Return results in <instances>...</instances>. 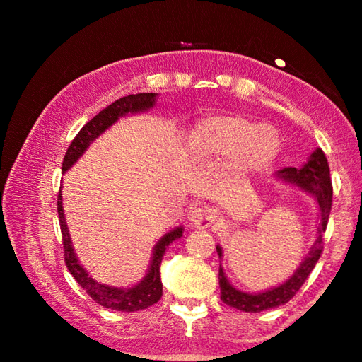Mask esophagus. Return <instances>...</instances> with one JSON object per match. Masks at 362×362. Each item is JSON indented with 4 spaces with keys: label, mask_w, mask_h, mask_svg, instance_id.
I'll use <instances>...</instances> for the list:
<instances>
[{
    "label": "esophagus",
    "mask_w": 362,
    "mask_h": 362,
    "mask_svg": "<svg viewBox=\"0 0 362 362\" xmlns=\"http://www.w3.org/2000/svg\"><path fill=\"white\" fill-rule=\"evenodd\" d=\"M189 226L193 228H207L214 222V212L207 207H193L192 212L188 214Z\"/></svg>",
    "instance_id": "1"
}]
</instances>
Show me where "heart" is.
I'll return each mask as SVG.
<instances>
[{"mask_svg":"<svg viewBox=\"0 0 362 362\" xmlns=\"http://www.w3.org/2000/svg\"><path fill=\"white\" fill-rule=\"evenodd\" d=\"M193 144L209 156L230 155V173L241 179L268 168L279 150V139L273 127L257 126L238 115L212 116L199 122L193 132Z\"/></svg>","mask_w":362,"mask_h":362,"instance_id":"obj_1","label":"heart"}]
</instances>
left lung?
I'll list each match as a JSON object with an SVG mask.
<instances>
[{
    "label": "left lung",
    "mask_w": 362,
    "mask_h": 362,
    "mask_svg": "<svg viewBox=\"0 0 362 362\" xmlns=\"http://www.w3.org/2000/svg\"><path fill=\"white\" fill-rule=\"evenodd\" d=\"M276 177L315 196L317 206H320V228H317L320 235H317V240L315 241L313 247L310 249L308 255L300 262V267L289 279L284 281L283 284L259 293H249L236 289L226 279L223 268L220 265V298H222L223 303L236 310L247 311V313H260L263 310L276 308V306L289 302L298 292L300 287L303 286L310 273L313 272L315 265L322 254V233L326 231L330 207H332V180H330V170L326 155H324L321 148H316L302 168H284L278 170ZM217 254L222 259V247L220 246H217Z\"/></svg>",
    "instance_id": "1"
}]
</instances>
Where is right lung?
Returning a JSON list of instances; mask_svg holds the SVG:
<instances>
[{
  "label": "right lung",
  "instance_id": "add662e5",
  "mask_svg": "<svg viewBox=\"0 0 362 362\" xmlns=\"http://www.w3.org/2000/svg\"><path fill=\"white\" fill-rule=\"evenodd\" d=\"M156 102V94L153 93H144V94H131L127 97H121V99L115 100L112 105L103 108L99 115H95L89 122H86L83 129L76 134L73 139L69 150L65 153L62 170L66 173L73 164L78 161V158L88 150V146L94 142V140L105 132L110 126L115 124L116 121L122 116L129 113H140L150 110ZM57 212H59V222H60V231H62V241H64V255H65V265L71 273V276L76 279V283L83 287V289L89 293L90 298L94 300L105 308H112L116 311H139L145 310L156 303L163 296V283L161 274H159V267H161L163 255L166 252L168 246L173 241L179 240L183 233L182 226L170 230L166 233L161 240L156 243L155 249H153V259L150 263L148 273L146 276L137 283L134 287H127V289H118V287H112L107 284H100L86 272L81 263H79L78 257L75 254V249L71 246V238L69 228H66L65 214L62 207V192L59 193L57 198Z\"/></svg>",
  "mask_w": 362,
  "mask_h": 362
}]
</instances>
